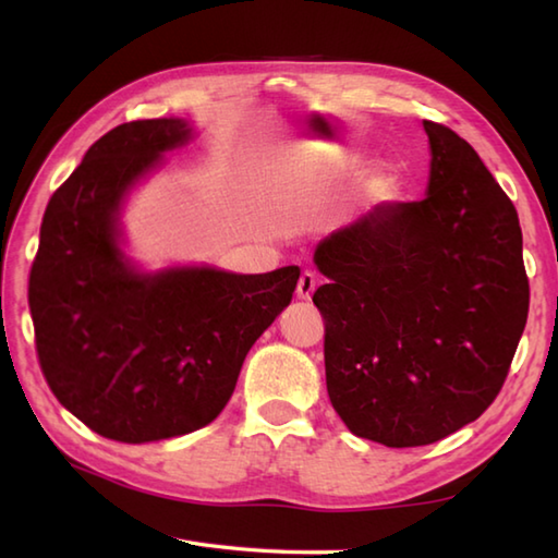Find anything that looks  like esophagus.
Instances as JSON below:
<instances>
[{
	"instance_id": "34e87169",
	"label": "esophagus",
	"mask_w": 558,
	"mask_h": 558,
	"mask_svg": "<svg viewBox=\"0 0 558 558\" xmlns=\"http://www.w3.org/2000/svg\"><path fill=\"white\" fill-rule=\"evenodd\" d=\"M314 290H316V278H314V272L304 270L302 276H300V280H298V298H300V300H312Z\"/></svg>"
}]
</instances>
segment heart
<instances>
[{"label": "heart", "mask_w": 558, "mask_h": 558, "mask_svg": "<svg viewBox=\"0 0 558 558\" xmlns=\"http://www.w3.org/2000/svg\"><path fill=\"white\" fill-rule=\"evenodd\" d=\"M364 156L360 150H340L333 156H326L318 160L316 172H314V189L316 192H330V189H338L345 182H350L354 174L362 170ZM388 186V172L384 168H376L364 180V189L369 194L384 192Z\"/></svg>", "instance_id": "1"}]
</instances>
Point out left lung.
<instances>
[{
	"label": "left lung",
	"instance_id": "obj_1",
	"mask_svg": "<svg viewBox=\"0 0 558 558\" xmlns=\"http://www.w3.org/2000/svg\"><path fill=\"white\" fill-rule=\"evenodd\" d=\"M429 182L316 244L326 386L352 434L426 446L475 422L506 381L530 286L523 232L465 138L426 122Z\"/></svg>",
	"mask_w": 558,
	"mask_h": 558
}]
</instances>
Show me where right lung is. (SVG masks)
I'll list each match as a JSON object with an SVG mask.
<instances>
[{
    "instance_id": "1",
    "label": "right lung",
    "mask_w": 558,
    "mask_h": 558,
    "mask_svg": "<svg viewBox=\"0 0 558 558\" xmlns=\"http://www.w3.org/2000/svg\"><path fill=\"white\" fill-rule=\"evenodd\" d=\"M194 134L180 117L114 126L43 216L28 282L43 374L74 417L112 441H162L216 420L300 280L298 266L144 270L124 252L126 198Z\"/></svg>"
}]
</instances>
